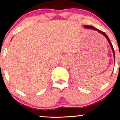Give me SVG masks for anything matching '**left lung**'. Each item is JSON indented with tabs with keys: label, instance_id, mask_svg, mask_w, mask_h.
I'll return each mask as SVG.
<instances>
[{
	"label": "left lung",
	"instance_id": "8db88e82",
	"mask_svg": "<svg viewBox=\"0 0 120 120\" xmlns=\"http://www.w3.org/2000/svg\"><path fill=\"white\" fill-rule=\"evenodd\" d=\"M84 27H85V28H87V29H93V30H96V31H98L99 33H101V34H103V35H104V37H105L106 38H107V41H108V43H109V44L110 45V46H111V49H112V51H113V57H114V61H115V51H114V49H113V46H112V43H111V41H110L109 40V38H108V37L107 36V34H106L104 32H103V31H101V30H99V29H96V28H95V27H94V26H89V25H85L84 26Z\"/></svg>",
	"mask_w": 120,
	"mask_h": 120
}]
</instances>
